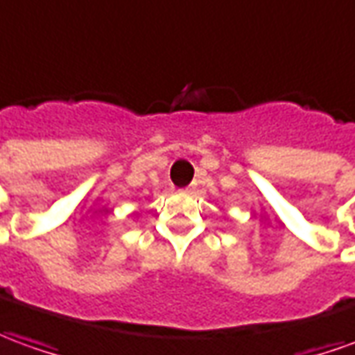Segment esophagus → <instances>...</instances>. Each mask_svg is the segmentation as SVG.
Here are the masks:
<instances>
[{
  "mask_svg": "<svg viewBox=\"0 0 355 355\" xmlns=\"http://www.w3.org/2000/svg\"><path fill=\"white\" fill-rule=\"evenodd\" d=\"M196 192V184H190L184 188V194H194Z\"/></svg>",
  "mask_w": 355,
  "mask_h": 355,
  "instance_id": "esophagus-1",
  "label": "esophagus"
}]
</instances>
